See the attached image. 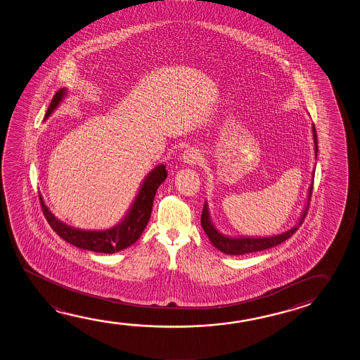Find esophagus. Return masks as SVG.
<instances>
[{
	"instance_id": "esophagus-1",
	"label": "esophagus",
	"mask_w": 360,
	"mask_h": 360,
	"mask_svg": "<svg viewBox=\"0 0 360 360\" xmlns=\"http://www.w3.org/2000/svg\"><path fill=\"white\" fill-rule=\"evenodd\" d=\"M181 161H183L184 164L186 165L196 164V162L200 161V156H199V153H196L195 150L189 148V150L184 151Z\"/></svg>"
}]
</instances>
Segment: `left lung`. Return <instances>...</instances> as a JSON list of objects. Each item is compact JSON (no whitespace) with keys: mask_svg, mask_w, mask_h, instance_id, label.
Listing matches in <instances>:
<instances>
[{"mask_svg":"<svg viewBox=\"0 0 360 360\" xmlns=\"http://www.w3.org/2000/svg\"><path fill=\"white\" fill-rule=\"evenodd\" d=\"M312 140H314V151H315V159H317V136L315 126L312 124ZM314 175H315V169L312 171V179H311L310 186H309V193L306 198L305 207L302 213L300 215L299 220L296 223V226H291L290 229H287L285 232L280 234H274V236H269V237H253V236H239V237H232V236H226L224 233L220 232L219 229L215 226L207 201L204 202V209L201 214V226L204 229V232L207 234L209 240L212 242L214 247L220 252H223L224 255H232V256H240V255H247V253H253V252H259V250H269L272 247H276L278 244L285 242L286 239L292 237L293 233L299 229V226L302 224V221L305 219L309 204L311 200V193H312V185H314Z\"/></svg>","mask_w":360,"mask_h":360,"instance_id":"8db88e82","label":"left lung"}]
</instances>
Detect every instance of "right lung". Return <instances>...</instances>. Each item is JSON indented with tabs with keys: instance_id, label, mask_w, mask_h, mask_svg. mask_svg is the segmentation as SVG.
<instances>
[{
	"instance_id": "1",
	"label": "right lung",
	"mask_w": 360,
	"mask_h": 360,
	"mask_svg": "<svg viewBox=\"0 0 360 360\" xmlns=\"http://www.w3.org/2000/svg\"><path fill=\"white\" fill-rule=\"evenodd\" d=\"M67 96V88H61L56 91L49 108L46 110L45 121L54 113L55 110H58V107L64 102ZM166 166L164 164L156 165L142 180L140 189L134 196L127 212L123 215L122 219L120 220L116 226L102 231L80 229L68 226L67 223L58 219L54 214L50 212L41 194H39V198L45 218L59 237L80 250L112 255L120 250H126L129 245L136 243V240L141 237L151 217L156 191L159 189L160 185L166 180Z\"/></svg>"
}]
</instances>
